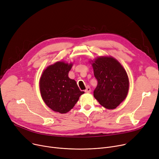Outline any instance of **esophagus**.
<instances>
[{"mask_svg":"<svg viewBox=\"0 0 159 159\" xmlns=\"http://www.w3.org/2000/svg\"><path fill=\"white\" fill-rule=\"evenodd\" d=\"M91 88H90V87L89 86H87L86 87V89H85V92L86 93H90L91 92Z\"/></svg>","mask_w":159,"mask_h":159,"instance_id":"obj_1","label":"esophagus"}]
</instances>
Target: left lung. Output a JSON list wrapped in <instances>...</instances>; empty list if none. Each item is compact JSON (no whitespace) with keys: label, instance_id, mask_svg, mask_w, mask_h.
Listing matches in <instances>:
<instances>
[{"label":"left lung","instance_id":"1","mask_svg":"<svg viewBox=\"0 0 159 159\" xmlns=\"http://www.w3.org/2000/svg\"><path fill=\"white\" fill-rule=\"evenodd\" d=\"M91 64L98 84L93 91L100 104L113 110L126 98L129 79L126 70L112 57H97Z\"/></svg>","mask_w":159,"mask_h":159}]
</instances>
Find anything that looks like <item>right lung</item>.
I'll return each mask as SVG.
<instances>
[{
    "label": "right lung",
    "mask_w": 159,
    "mask_h": 159,
    "mask_svg": "<svg viewBox=\"0 0 159 159\" xmlns=\"http://www.w3.org/2000/svg\"><path fill=\"white\" fill-rule=\"evenodd\" d=\"M72 63L57 62L43 71L40 79V94L45 104L53 111L66 113L78 101L81 91L75 80L68 77Z\"/></svg>",
    "instance_id": "right-lung-1"
}]
</instances>
